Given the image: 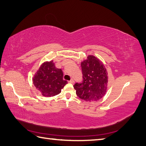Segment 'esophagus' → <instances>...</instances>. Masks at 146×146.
<instances>
[{"label":"esophagus","instance_id":"34e87169","mask_svg":"<svg viewBox=\"0 0 146 146\" xmlns=\"http://www.w3.org/2000/svg\"><path fill=\"white\" fill-rule=\"evenodd\" d=\"M74 82H74V80H73V79H71V80H70V81H68V83H72V84H73Z\"/></svg>","mask_w":146,"mask_h":146}]
</instances>
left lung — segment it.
I'll list each match as a JSON object with an SVG mask.
<instances>
[{"instance_id": "8db88e82", "label": "left lung", "mask_w": 146, "mask_h": 146, "mask_svg": "<svg viewBox=\"0 0 146 146\" xmlns=\"http://www.w3.org/2000/svg\"><path fill=\"white\" fill-rule=\"evenodd\" d=\"M83 82L73 87L80 98L86 102L100 100L107 90L108 73L103 63L94 55H88L82 63Z\"/></svg>"}]
</instances>
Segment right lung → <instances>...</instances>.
I'll return each mask as SVG.
<instances>
[{
	"label": "right lung",
	"instance_id": "add662e5",
	"mask_svg": "<svg viewBox=\"0 0 146 146\" xmlns=\"http://www.w3.org/2000/svg\"><path fill=\"white\" fill-rule=\"evenodd\" d=\"M36 89L46 97H53L60 94L61 89L68 82L63 80V73L56 68L53 61H46L40 66L33 78Z\"/></svg>",
	"mask_w": 146,
	"mask_h": 146
}]
</instances>
